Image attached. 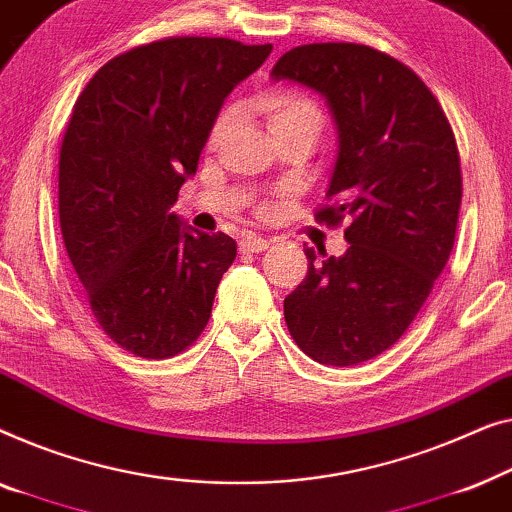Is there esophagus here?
Returning <instances> with one entry per match:
<instances>
[{"label": "esophagus", "mask_w": 512, "mask_h": 512, "mask_svg": "<svg viewBox=\"0 0 512 512\" xmlns=\"http://www.w3.org/2000/svg\"><path fill=\"white\" fill-rule=\"evenodd\" d=\"M266 246H269V241L264 239V236L259 234H243V239L239 241V248L243 250V253H262V250H266Z\"/></svg>", "instance_id": "34e87169"}]
</instances>
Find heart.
Instances as JSON below:
<instances>
[{"label":"heart","mask_w":512,"mask_h":512,"mask_svg":"<svg viewBox=\"0 0 512 512\" xmlns=\"http://www.w3.org/2000/svg\"><path fill=\"white\" fill-rule=\"evenodd\" d=\"M257 109L266 115L269 129L273 136L283 134H301L315 141L325 127V113H322L320 104L313 97H308L306 92L280 88L271 90L257 99ZM236 120L234 106H225L220 113L215 115L211 132H208V146H218L225 139L229 127Z\"/></svg>","instance_id":"1"}]
</instances>
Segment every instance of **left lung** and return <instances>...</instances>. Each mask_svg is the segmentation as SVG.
Segmentation results:
<instances>
[{
	"instance_id": "1",
	"label": "left lung",
	"mask_w": 512,
	"mask_h": 512,
	"mask_svg": "<svg viewBox=\"0 0 512 512\" xmlns=\"http://www.w3.org/2000/svg\"><path fill=\"white\" fill-rule=\"evenodd\" d=\"M271 76L327 97L338 160L315 220L350 248H306L308 273L285 297L294 343L315 362L355 366L390 350L434 290L455 246L462 167L448 118L420 76L362 43H308Z\"/></svg>"
}]
</instances>
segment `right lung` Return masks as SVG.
Listing matches in <instances>:
<instances>
[{
	"instance_id": "right-lung-1",
	"label": "right lung",
	"mask_w": 512,
	"mask_h": 512,
	"mask_svg": "<svg viewBox=\"0 0 512 512\" xmlns=\"http://www.w3.org/2000/svg\"><path fill=\"white\" fill-rule=\"evenodd\" d=\"M271 43L169 37L120 53L90 78L64 129L57 204L64 248L104 334L169 359L206 329L236 243L169 213L222 102Z\"/></svg>"
}]
</instances>
